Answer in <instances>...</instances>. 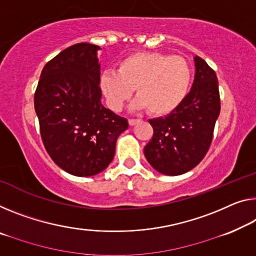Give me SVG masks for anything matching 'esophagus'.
<instances>
[{"label":"esophagus","mask_w":256,"mask_h":256,"mask_svg":"<svg viewBox=\"0 0 256 256\" xmlns=\"http://www.w3.org/2000/svg\"><path fill=\"white\" fill-rule=\"evenodd\" d=\"M128 122L130 126H135L137 122H140V120L138 119H129Z\"/></svg>","instance_id":"obj_1"}]
</instances>
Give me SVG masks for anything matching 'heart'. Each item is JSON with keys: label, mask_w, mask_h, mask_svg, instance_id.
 I'll return each instance as SVG.
<instances>
[{"label": "heart", "mask_w": 256, "mask_h": 256, "mask_svg": "<svg viewBox=\"0 0 256 256\" xmlns=\"http://www.w3.org/2000/svg\"><path fill=\"white\" fill-rule=\"evenodd\" d=\"M192 82V68L186 58L159 52H136L119 62L118 70L100 74V88L113 111L122 110L134 89L135 110L148 108L153 116H167L186 100Z\"/></svg>", "instance_id": "b5f03b06"}]
</instances>
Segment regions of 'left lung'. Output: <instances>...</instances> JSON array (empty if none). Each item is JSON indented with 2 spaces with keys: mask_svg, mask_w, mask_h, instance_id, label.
Here are the masks:
<instances>
[{
  "mask_svg": "<svg viewBox=\"0 0 256 256\" xmlns=\"http://www.w3.org/2000/svg\"><path fill=\"white\" fill-rule=\"evenodd\" d=\"M196 74L190 92L175 111L148 120L152 140L145 145L148 164L164 175L176 176L194 168L206 156L220 116L216 74L202 58L194 57Z\"/></svg>",
  "mask_w": 256,
  "mask_h": 256,
  "instance_id": "left-lung-1",
  "label": "left lung"
}]
</instances>
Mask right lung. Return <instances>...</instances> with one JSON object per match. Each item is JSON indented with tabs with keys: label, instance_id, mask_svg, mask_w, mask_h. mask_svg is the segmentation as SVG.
Here are the masks:
<instances>
[{
	"label": "right lung",
	"instance_id": "obj_1",
	"mask_svg": "<svg viewBox=\"0 0 256 256\" xmlns=\"http://www.w3.org/2000/svg\"><path fill=\"white\" fill-rule=\"evenodd\" d=\"M90 43L62 50L43 68L34 108L46 152L62 170L94 176L114 158L128 121L102 104L100 65Z\"/></svg>",
	"mask_w": 256,
	"mask_h": 256
}]
</instances>
